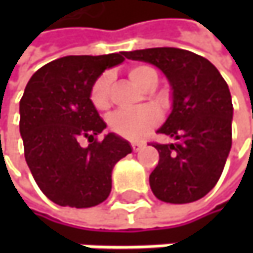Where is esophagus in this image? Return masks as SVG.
<instances>
[{
	"mask_svg": "<svg viewBox=\"0 0 253 253\" xmlns=\"http://www.w3.org/2000/svg\"><path fill=\"white\" fill-rule=\"evenodd\" d=\"M131 148H133L134 152H139V151H142L145 148V143L143 142H131Z\"/></svg>",
	"mask_w": 253,
	"mask_h": 253,
	"instance_id": "esophagus-1",
	"label": "esophagus"
}]
</instances>
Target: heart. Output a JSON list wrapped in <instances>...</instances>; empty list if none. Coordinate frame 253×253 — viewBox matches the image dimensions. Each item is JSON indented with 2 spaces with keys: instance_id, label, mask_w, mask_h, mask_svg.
I'll return each instance as SVG.
<instances>
[{
  "instance_id": "obj_1",
  "label": "heart",
  "mask_w": 253,
  "mask_h": 253,
  "mask_svg": "<svg viewBox=\"0 0 253 253\" xmlns=\"http://www.w3.org/2000/svg\"><path fill=\"white\" fill-rule=\"evenodd\" d=\"M130 80L140 89H148L154 82L158 80L154 69L148 66H136L128 70ZM113 83V75L104 73L99 76L90 87V102L96 110H105L110 105V89ZM160 122V113L146 107L137 111H117L110 117L111 128L127 139H140L143 137L152 127H155Z\"/></svg>"
}]
</instances>
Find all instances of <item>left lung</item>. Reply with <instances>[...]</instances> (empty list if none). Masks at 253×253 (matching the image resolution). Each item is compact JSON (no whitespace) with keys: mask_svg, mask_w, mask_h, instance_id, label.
I'll list each match as a JSON object with an SVG mask.
<instances>
[{"mask_svg":"<svg viewBox=\"0 0 253 253\" xmlns=\"http://www.w3.org/2000/svg\"><path fill=\"white\" fill-rule=\"evenodd\" d=\"M128 60L158 67L171 86V113L158 133L171 143H154L158 166L149 176L154 195L169 204L204 198L221 176L231 148L233 104L227 83L207 58L180 48L126 52Z\"/></svg>","mask_w":253,"mask_h":253,"instance_id":"8db88e82","label":"left lung"}]
</instances>
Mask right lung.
<instances>
[{
	"label": "right lung",
	"instance_id": "add662e5",
	"mask_svg": "<svg viewBox=\"0 0 253 253\" xmlns=\"http://www.w3.org/2000/svg\"><path fill=\"white\" fill-rule=\"evenodd\" d=\"M126 52L67 55L41 67L20 99V134L30 173L43 195L57 205L90 208L111 192L114 166L131 152L116 133L93 139L107 127L89 93L107 69L125 61ZM87 137L83 148L78 140Z\"/></svg>",
	"mask_w": 253,
	"mask_h": 253
}]
</instances>
